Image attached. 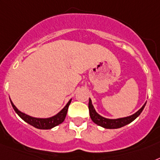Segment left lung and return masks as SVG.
I'll return each mask as SVG.
<instances>
[{"label": "left lung", "instance_id": "8db88e82", "mask_svg": "<svg viewBox=\"0 0 160 160\" xmlns=\"http://www.w3.org/2000/svg\"><path fill=\"white\" fill-rule=\"evenodd\" d=\"M146 104V102H145L144 105L142 106V108H140L133 115L127 116V117L118 118V119H107V118L103 117V116L99 115L96 111V110L94 109V107H93L92 103V100L90 98H89V102H88V110H89V115H90L91 119L96 124L102 127V128L115 129V128H119L121 127H123V126L127 125V124L133 121L134 119H137L140 115V114L142 113V111H143Z\"/></svg>", "mask_w": 160, "mask_h": 160}]
</instances>
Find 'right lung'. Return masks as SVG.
<instances>
[{
	"mask_svg": "<svg viewBox=\"0 0 160 160\" xmlns=\"http://www.w3.org/2000/svg\"><path fill=\"white\" fill-rule=\"evenodd\" d=\"M10 100V98H9ZM72 99L69 100L67 105L61 110L58 114H56L53 116H51L49 118H37L33 117V116H30V115H27V114L23 113L22 111H20L14 105V103L12 102V101L10 100L11 105L15 111V112L18 115L20 118L23 119L24 121L29 123L30 125L33 126L35 128H39V129H51L55 126L58 125L60 123H62L64 121V119L66 118V115L68 113V107L71 104Z\"/></svg>",
	"mask_w": 160,
	"mask_h": 160,
	"instance_id": "obj_1",
	"label": "right lung"
}]
</instances>
